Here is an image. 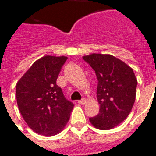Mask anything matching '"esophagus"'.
Instances as JSON below:
<instances>
[{"instance_id": "esophagus-1", "label": "esophagus", "mask_w": 156, "mask_h": 156, "mask_svg": "<svg viewBox=\"0 0 156 156\" xmlns=\"http://www.w3.org/2000/svg\"><path fill=\"white\" fill-rule=\"evenodd\" d=\"M78 103H79V104H85V103H86V99L83 98L81 99V100H79V101H78Z\"/></svg>"}]
</instances>
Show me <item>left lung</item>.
Returning <instances> with one entry per match:
<instances>
[{"instance_id": "1", "label": "left lung", "mask_w": 156, "mask_h": 156, "mask_svg": "<svg viewBox=\"0 0 156 156\" xmlns=\"http://www.w3.org/2000/svg\"><path fill=\"white\" fill-rule=\"evenodd\" d=\"M83 58L98 78L100 110L97 116L90 117V122L100 130L112 129L127 117L136 100L137 80L133 69L111 55L92 54Z\"/></svg>"}]
</instances>
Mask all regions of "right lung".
<instances>
[{"label": "right lung", "instance_id": "1", "mask_svg": "<svg viewBox=\"0 0 156 156\" xmlns=\"http://www.w3.org/2000/svg\"><path fill=\"white\" fill-rule=\"evenodd\" d=\"M68 58L46 55L35 61L16 84L17 105L25 122L34 132L51 136L66 126L73 103L56 84Z\"/></svg>", "mask_w": 156, "mask_h": 156}]
</instances>
